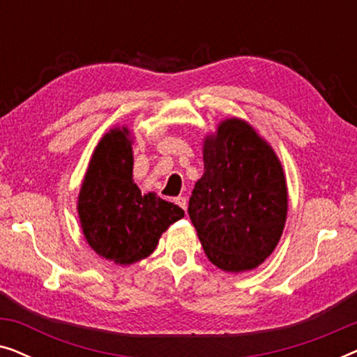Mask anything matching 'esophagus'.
Here are the masks:
<instances>
[{
	"mask_svg": "<svg viewBox=\"0 0 357 357\" xmlns=\"http://www.w3.org/2000/svg\"><path fill=\"white\" fill-rule=\"evenodd\" d=\"M175 203H177L182 209H187V198L185 197H177L175 198Z\"/></svg>",
	"mask_w": 357,
	"mask_h": 357,
	"instance_id": "1",
	"label": "esophagus"
}]
</instances>
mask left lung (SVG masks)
Masks as SVG:
<instances>
[{
  "instance_id": "8db88e82",
  "label": "left lung",
  "mask_w": 357,
  "mask_h": 357,
  "mask_svg": "<svg viewBox=\"0 0 357 357\" xmlns=\"http://www.w3.org/2000/svg\"><path fill=\"white\" fill-rule=\"evenodd\" d=\"M203 177L188 214L209 261L229 273L260 266L280 242L287 214L284 172L247 121L227 119L204 138Z\"/></svg>"
}]
</instances>
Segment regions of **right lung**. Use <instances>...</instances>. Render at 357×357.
I'll return each instance as SVG.
<instances>
[{
	"label": "right lung",
	"instance_id": "obj_1",
	"mask_svg": "<svg viewBox=\"0 0 357 357\" xmlns=\"http://www.w3.org/2000/svg\"><path fill=\"white\" fill-rule=\"evenodd\" d=\"M126 126L99 141L77 197L84 237L97 255L131 265L149 257L162 232L183 218V209L133 182V139Z\"/></svg>",
	"mask_w": 357,
	"mask_h": 357
}]
</instances>
